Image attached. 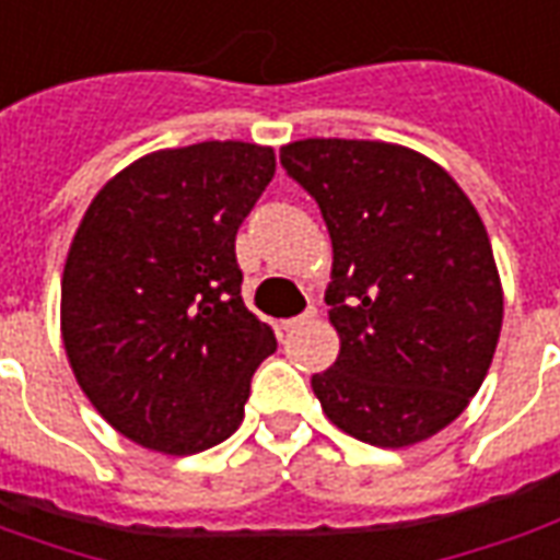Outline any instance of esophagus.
<instances>
[{"label":"esophagus","mask_w":560,"mask_h":560,"mask_svg":"<svg viewBox=\"0 0 560 560\" xmlns=\"http://www.w3.org/2000/svg\"><path fill=\"white\" fill-rule=\"evenodd\" d=\"M312 320H315V308H305L303 315L281 320V329H284V332H293V329H300V327H303V324H312Z\"/></svg>","instance_id":"esophagus-1"}]
</instances>
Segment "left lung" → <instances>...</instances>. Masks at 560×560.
<instances>
[{
  "mask_svg": "<svg viewBox=\"0 0 560 560\" xmlns=\"http://www.w3.org/2000/svg\"><path fill=\"white\" fill-rule=\"evenodd\" d=\"M332 240L329 324L339 357L312 375L332 425L411 446L468 408L492 365L504 291L480 212L420 152L381 140L281 147Z\"/></svg>",
  "mask_w": 560,
  "mask_h": 560,
  "instance_id": "8db88e82",
  "label": "left lung"
}]
</instances>
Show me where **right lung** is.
<instances>
[{
  "label": "right lung",
  "mask_w": 560,
  "mask_h": 560,
  "mask_svg": "<svg viewBox=\"0 0 560 560\" xmlns=\"http://www.w3.org/2000/svg\"><path fill=\"white\" fill-rule=\"evenodd\" d=\"M276 173L243 140L159 149L95 195L62 272V341L92 408L147 450L231 438L276 351L243 303L236 231Z\"/></svg>",
  "instance_id": "obj_1"
}]
</instances>
